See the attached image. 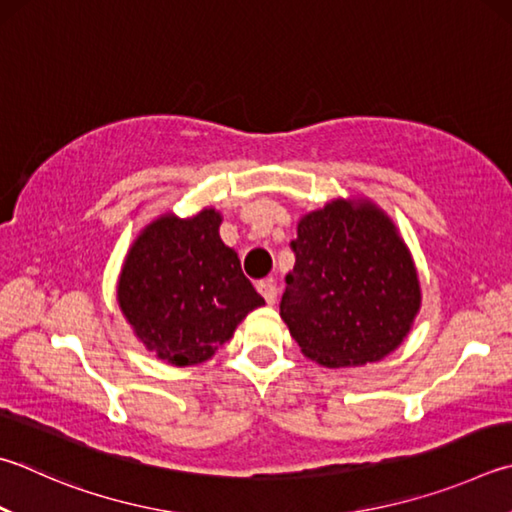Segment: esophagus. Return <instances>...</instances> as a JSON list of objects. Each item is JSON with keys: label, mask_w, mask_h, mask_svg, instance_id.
I'll return each mask as SVG.
<instances>
[{"label": "esophagus", "mask_w": 512, "mask_h": 512, "mask_svg": "<svg viewBox=\"0 0 512 512\" xmlns=\"http://www.w3.org/2000/svg\"><path fill=\"white\" fill-rule=\"evenodd\" d=\"M257 291L262 293V297L266 300V304H275L277 300V286L273 280H262L257 284Z\"/></svg>", "instance_id": "obj_1"}]
</instances>
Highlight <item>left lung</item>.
I'll return each instance as SVG.
<instances>
[{
  "mask_svg": "<svg viewBox=\"0 0 512 512\" xmlns=\"http://www.w3.org/2000/svg\"><path fill=\"white\" fill-rule=\"evenodd\" d=\"M280 315L322 367H360L401 347L421 282L401 230L367 197L331 199L297 221Z\"/></svg>",
  "mask_w": 512,
  "mask_h": 512,
  "instance_id": "8db88e82",
  "label": "left lung"
}]
</instances>
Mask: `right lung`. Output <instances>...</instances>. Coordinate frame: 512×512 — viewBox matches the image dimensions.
<instances>
[{"label":"right lung","instance_id":"1","mask_svg":"<svg viewBox=\"0 0 512 512\" xmlns=\"http://www.w3.org/2000/svg\"><path fill=\"white\" fill-rule=\"evenodd\" d=\"M224 217L163 212L129 246L116 297L138 342L174 367L201 365L264 304L241 273L235 250L219 237Z\"/></svg>","mask_w":512,"mask_h":512}]
</instances>
